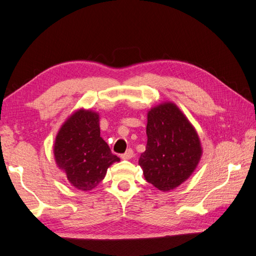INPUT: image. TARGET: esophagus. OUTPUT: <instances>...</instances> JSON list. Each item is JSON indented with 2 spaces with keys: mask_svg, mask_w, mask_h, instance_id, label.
Instances as JSON below:
<instances>
[{
  "mask_svg": "<svg viewBox=\"0 0 256 256\" xmlns=\"http://www.w3.org/2000/svg\"><path fill=\"white\" fill-rule=\"evenodd\" d=\"M133 157V150L131 148H128L126 152H125L124 154L121 155V158L122 160H131Z\"/></svg>",
  "mask_w": 256,
  "mask_h": 256,
  "instance_id": "obj_1",
  "label": "esophagus"
}]
</instances>
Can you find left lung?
<instances>
[{"label": "left lung", "instance_id": "left-lung-1", "mask_svg": "<svg viewBox=\"0 0 256 256\" xmlns=\"http://www.w3.org/2000/svg\"><path fill=\"white\" fill-rule=\"evenodd\" d=\"M148 144L138 164L146 182L170 192L186 182L202 154L192 124L172 102L152 108L148 113Z\"/></svg>", "mask_w": 256, "mask_h": 256}]
</instances>
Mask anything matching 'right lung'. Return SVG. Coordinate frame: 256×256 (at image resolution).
Segmentation results:
<instances>
[{
	"label": "right lung",
	"mask_w": 256,
	"mask_h": 256,
	"mask_svg": "<svg viewBox=\"0 0 256 256\" xmlns=\"http://www.w3.org/2000/svg\"><path fill=\"white\" fill-rule=\"evenodd\" d=\"M54 156L68 182L82 192L96 188L108 168L120 162L100 136L99 114L84 108L74 112L62 125L54 144Z\"/></svg>",
	"instance_id": "obj_1"
}]
</instances>
